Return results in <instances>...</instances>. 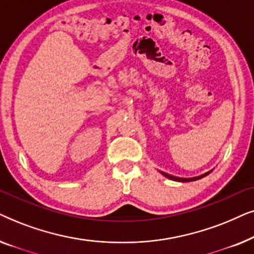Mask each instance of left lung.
<instances>
[{
  "label": "left lung",
  "mask_w": 254,
  "mask_h": 254,
  "mask_svg": "<svg viewBox=\"0 0 254 254\" xmlns=\"http://www.w3.org/2000/svg\"><path fill=\"white\" fill-rule=\"evenodd\" d=\"M213 171V170H210V171H208L206 173H203V175L201 176H197V177H192V178H182V177H176V176H172V175H169V173L166 172H163V171H159L161 175H163L165 177V178L168 179H171V180H175V182H179V183H190V182H195V180H199L201 178H203V177H206L209 175V173Z\"/></svg>",
  "instance_id": "left-lung-1"
}]
</instances>
